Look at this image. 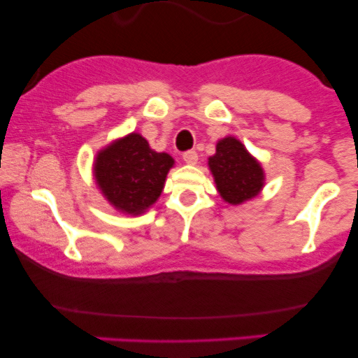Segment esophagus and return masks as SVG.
I'll return each mask as SVG.
<instances>
[{
  "mask_svg": "<svg viewBox=\"0 0 358 358\" xmlns=\"http://www.w3.org/2000/svg\"><path fill=\"white\" fill-rule=\"evenodd\" d=\"M182 158L187 165H196V162H199V155H196V151H185Z\"/></svg>",
  "mask_w": 358,
  "mask_h": 358,
  "instance_id": "obj_1",
  "label": "esophagus"
}]
</instances>
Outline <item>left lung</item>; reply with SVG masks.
Returning <instances> with one entry per match:
<instances>
[{"mask_svg":"<svg viewBox=\"0 0 358 358\" xmlns=\"http://www.w3.org/2000/svg\"><path fill=\"white\" fill-rule=\"evenodd\" d=\"M220 196L231 205H241L259 195L264 187L261 163L237 138L227 136L217 143L215 155L208 158Z\"/></svg>","mask_w":358,"mask_h":358,"instance_id":"8db88e82","label":"left lung"}]
</instances>
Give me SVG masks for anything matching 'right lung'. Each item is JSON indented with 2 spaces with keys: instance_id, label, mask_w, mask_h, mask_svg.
Masks as SVG:
<instances>
[{
  "instance_id": "right-lung-1",
  "label": "right lung",
  "mask_w": 358,
  "mask_h": 358,
  "mask_svg": "<svg viewBox=\"0 0 358 358\" xmlns=\"http://www.w3.org/2000/svg\"><path fill=\"white\" fill-rule=\"evenodd\" d=\"M173 165L170 155L156 153L141 134L131 133L96 155L94 176L102 195L116 210L139 215L159 199Z\"/></svg>"
}]
</instances>
